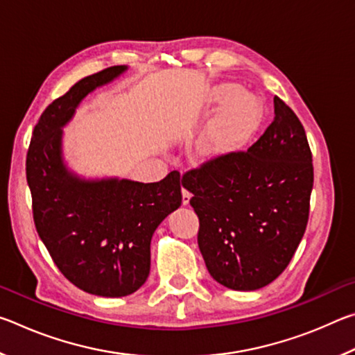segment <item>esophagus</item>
<instances>
[{
  "mask_svg": "<svg viewBox=\"0 0 355 355\" xmlns=\"http://www.w3.org/2000/svg\"><path fill=\"white\" fill-rule=\"evenodd\" d=\"M182 196H183V199H182V202H183V205H188L189 203V199H191V194L188 191H186L184 188L182 189Z\"/></svg>",
  "mask_w": 355,
  "mask_h": 355,
  "instance_id": "obj_1",
  "label": "esophagus"
}]
</instances>
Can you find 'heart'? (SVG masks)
Listing matches in <instances>:
<instances>
[{
    "instance_id": "heart-1",
    "label": "heart",
    "mask_w": 355,
    "mask_h": 355,
    "mask_svg": "<svg viewBox=\"0 0 355 355\" xmlns=\"http://www.w3.org/2000/svg\"><path fill=\"white\" fill-rule=\"evenodd\" d=\"M219 107L221 110L197 139V153L207 161L224 159L241 152L263 120L260 100L250 92L239 91L236 84L220 83L209 91L207 111H216Z\"/></svg>"
}]
</instances>
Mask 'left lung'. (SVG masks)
Wrapping results in <instances>:
<instances>
[{"instance_id": "obj_1", "label": "left lung", "mask_w": 355, "mask_h": 355, "mask_svg": "<svg viewBox=\"0 0 355 355\" xmlns=\"http://www.w3.org/2000/svg\"><path fill=\"white\" fill-rule=\"evenodd\" d=\"M182 184L199 216L197 241L211 277L235 291L269 285L309 220L313 164L302 123L274 97V120L248 152L208 161Z\"/></svg>"}]
</instances>
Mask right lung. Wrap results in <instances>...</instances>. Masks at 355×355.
<instances>
[{
	"mask_svg": "<svg viewBox=\"0 0 355 355\" xmlns=\"http://www.w3.org/2000/svg\"><path fill=\"white\" fill-rule=\"evenodd\" d=\"M128 65L83 78L42 114L26 156L37 233L65 277L89 294L123 297L146 284L150 243L158 225L182 205L180 173L158 183L86 178L67 164L64 127L95 89L117 80Z\"/></svg>",
	"mask_w": 355,
	"mask_h": 355,
	"instance_id": "right-lung-1",
	"label": "right lung"
}]
</instances>
